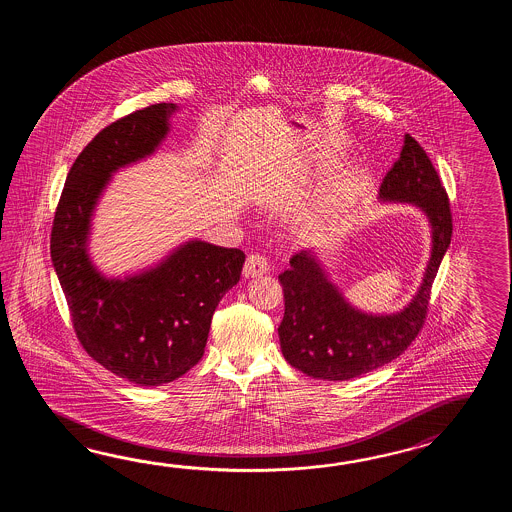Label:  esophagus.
Wrapping results in <instances>:
<instances>
[{
	"label": "esophagus",
	"mask_w": 512,
	"mask_h": 512,
	"mask_svg": "<svg viewBox=\"0 0 512 512\" xmlns=\"http://www.w3.org/2000/svg\"><path fill=\"white\" fill-rule=\"evenodd\" d=\"M267 271H269V263H267L265 256H261V254H249L247 256V261L243 265V276L245 278L263 276Z\"/></svg>",
	"instance_id": "34e87169"
}]
</instances>
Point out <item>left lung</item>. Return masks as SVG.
Listing matches in <instances>:
<instances>
[{"instance_id": "obj_1", "label": "left lung", "mask_w": 512, "mask_h": 512, "mask_svg": "<svg viewBox=\"0 0 512 512\" xmlns=\"http://www.w3.org/2000/svg\"><path fill=\"white\" fill-rule=\"evenodd\" d=\"M381 197L414 203L430 218L434 247L423 285L401 313L364 315L327 282L315 256L294 254L291 267L278 276L285 300L278 335L285 360L307 377L348 381L377 370L404 353L425 326L432 283L452 240V212L434 164L410 133L382 179Z\"/></svg>"}]
</instances>
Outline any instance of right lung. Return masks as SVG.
<instances>
[{"mask_svg": "<svg viewBox=\"0 0 512 512\" xmlns=\"http://www.w3.org/2000/svg\"><path fill=\"white\" fill-rule=\"evenodd\" d=\"M174 104L137 109L98 131L67 174L51 230V258L87 355L139 386L172 382L205 353L212 315L240 282L245 254L190 241L157 269L106 280L86 254L89 216L109 174L152 153Z\"/></svg>", "mask_w": 512, "mask_h": 512, "instance_id": "right-lung-1", "label": "right lung"}]
</instances>
